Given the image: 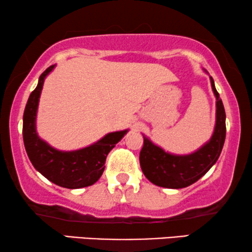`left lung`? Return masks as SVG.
Returning a JSON list of instances; mask_svg holds the SVG:
<instances>
[{"instance_id":"1","label":"left lung","mask_w":252,"mask_h":252,"mask_svg":"<svg viewBox=\"0 0 252 252\" xmlns=\"http://www.w3.org/2000/svg\"><path fill=\"white\" fill-rule=\"evenodd\" d=\"M204 72L208 73L206 70ZM210 81L216 96V124L212 136L208 142L194 153L177 155L167 153L149 137L143 135L140 165L143 174L154 185L171 189L188 187L201 179L218 160L225 143L226 113L212 77H210Z\"/></svg>"}]
</instances>
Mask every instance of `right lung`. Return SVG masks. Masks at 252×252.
I'll use <instances>...</instances> for the list:
<instances>
[{
  "label": "right lung",
  "instance_id": "add662e5",
  "mask_svg": "<svg viewBox=\"0 0 252 252\" xmlns=\"http://www.w3.org/2000/svg\"><path fill=\"white\" fill-rule=\"evenodd\" d=\"M51 65L40 75L36 88L31 93L23 117V139L31 163L44 178L63 188L78 189L94 185L104 171L108 154L129 129L111 132L81 149L64 151L51 147L36 132V116L41 92Z\"/></svg>",
  "mask_w": 252,
  "mask_h": 252
}]
</instances>
